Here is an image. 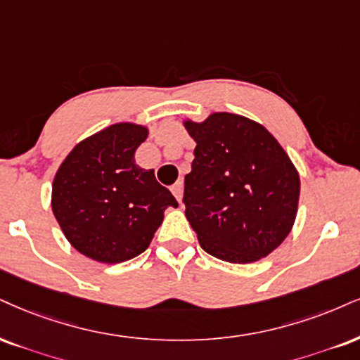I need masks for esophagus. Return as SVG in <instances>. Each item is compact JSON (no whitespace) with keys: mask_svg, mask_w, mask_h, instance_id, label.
Returning a JSON list of instances; mask_svg holds the SVG:
<instances>
[{"mask_svg":"<svg viewBox=\"0 0 360 360\" xmlns=\"http://www.w3.org/2000/svg\"><path fill=\"white\" fill-rule=\"evenodd\" d=\"M172 193L175 195L176 200L181 202V197H184V184H181V181H179V184L172 185Z\"/></svg>","mask_w":360,"mask_h":360,"instance_id":"34e87169","label":"esophagus"}]
</instances>
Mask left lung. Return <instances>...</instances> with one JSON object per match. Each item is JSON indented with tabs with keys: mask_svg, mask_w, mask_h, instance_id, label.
<instances>
[{
	"mask_svg": "<svg viewBox=\"0 0 360 360\" xmlns=\"http://www.w3.org/2000/svg\"><path fill=\"white\" fill-rule=\"evenodd\" d=\"M197 141L185 176V215L207 254L250 264L275 250L294 225L300 180L288 155L259 123L233 113L185 122Z\"/></svg>",
	"mask_w": 360,
	"mask_h": 360,
	"instance_id": "left-lung-1",
	"label": "left lung"
}]
</instances>
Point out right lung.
I'll list each match as a JSON object with an SVG mask.
<instances>
[{
  "label": "right lung",
  "mask_w": 360,
  "mask_h": 360,
  "mask_svg": "<svg viewBox=\"0 0 360 360\" xmlns=\"http://www.w3.org/2000/svg\"><path fill=\"white\" fill-rule=\"evenodd\" d=\"M145 127L117 123L83 140L58 168L51 207L68 242L103 264L130 260L146 250L163 212L179 207L153 170L135 163Z\"/></svg>",
  "instance_id": "obj_1"
}]
</instances>
